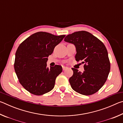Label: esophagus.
Listing matches in <instances>:
<instances>
[{"instance_id": "1", "label": "esophagus", "mask_w": 123, "mask_h": 123, "mask_svg": "<svg viewBox=\"0 0 123 123\" xmlns=\"http://www.w3.org/2000/svg\"><path fill=\"white\" fill-rule=\"evenodd\" d=\"M68 68L67 67H66V66H63L62 67V69H63V70H65L66 69H67Z\"/></svg>"}]
</instances>
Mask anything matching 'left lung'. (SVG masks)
Returning a JSON list of instances; mask_svg holds the SVG:
<instances>
[{"mask_svg": "<svg viewBox=\"0 0 123 123\" xmlns=\"http://www.w3.org/2000/svg\"><path fill=\"white\" fill-rule=\"evenodd\" d=\"M64 41L75 46L76 61L84 64L83 72L72 68L73 75L69 80L72 88L82 95L94 94L105 84L110 71V62L105 45L85 31L68 35Z\"/></svg>", "mask_w": 123, "mask_h": 123, "instance_id": "obj_1", "label": "left lung"}]
</instances>
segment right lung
<instances>
[{"instance_id": "right-lung-1", "label": "right lung", "mask_w": 123, "mask_h": 123, "mask_svg": "<svg viewBox=\"0 0 123 123\" xmlns=\"http://www.w3.org/2000/svg\"><path fill=\"white\" fill-rule=\"evenodd\" d=\"M65 35L56 36L38 32L24 40L17 50L14 68L22 86L30 93L41 95L55 86L56 77L62 71L60 65L47 67L48 57Z\"/></svg>"}]
</instances>
